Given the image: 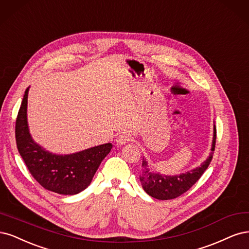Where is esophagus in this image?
I'll return each mask as SVG.
<instances>
[{
  "label": "esophagus",
  "instance_id": "obj_1",
  "mask_svg": "<svg viewBox=\"0 0 249 249\" xmlns=\"http://www.w3.org/2000/svg\"><path fill=\"white\" fill-rule=\"evenodd\" d=\"M129 140H130L129 135L126 134V133H121V134L118 135V138L116 139V142L118 143V145L122 146V145H125L126 142H129Z\"/></svg>",
  "mask_w": 249,
  "mask_h": 249
}]
</instances>
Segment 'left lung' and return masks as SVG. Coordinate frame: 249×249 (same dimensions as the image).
I'll return each instance as SVG.
<instances>
[{"label":"left lung","instance_id":"8db88e82","mask_svg":"<svg viewBox=\"0 0 249 249\" xmlns=\"http://www.w3.org/2000/svg\"><path fill=\"white\" fill-rule=\"evenodd\" d=\"M216 142V127L213 126V140L211 153L208 156L205 161L198 167L194 168L186 173H182L175 176H167L159 174L156 172L150 171L148 161L142 160V172L140 175V180L142 186L147 194L157 199H172L180 196L184 192H186L191 186L202 177V175L209 166L212 157L213 151L215 149Z\"/></svg>","mask_w":249,"mask_h":249}]
</instances>
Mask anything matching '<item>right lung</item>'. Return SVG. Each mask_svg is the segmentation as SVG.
<instances>
[{"mask_svg":"<svg viewBox=\"0 0 249 249\" xmlns=\"http://www.w3.org/2000/svg\"><path fill=\"white\" fill-rule=\"evenodd\" d=\"M30 87L23 95L15 124V139L21 158L35 180L47 190L73 196L90 185L102 160L109 153L110 142L72 154H53L37 143L29 130L27 107Z\"/></svg>","mask_w":249,"mask_h":249,"instance_id":"right-lung-1","label":"right lung"}]
</instances>
